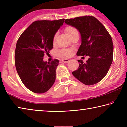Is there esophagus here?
Masks as SVG:
<instances>
[{
    "mask_svg": "<svg viewBox=\"0 0 127 127\" xmlns=\"http://www.w3.org/2000/svg\"><path fill=\"white\" fill-rule=\"evenodd\" d=\"M60 61L62 62H64V63H67L69 62V60L67 59H62L60 60Z\"/></svg>",
    "mask_w": 127,
    "mask_h": 127,
    "instance_id": "1",
    "label": "esophagus"
}]
</instances>
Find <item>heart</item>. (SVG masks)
<instances>
[{"label":"heart","mask_w":127,"mask_h":127,"mask_svg":"<svg viewBox=\"0 0 127 127\" xmlns=\"http://www.w3.org/2000/svg\"><path fill=\"white\" fill-rule=\"evenodd\" d=\"M65 30L66 32L67 33L69 37L72 36L75 33L78 32L76 28L71 26H68L67 27H66ZM55 37L56 35L54 36V41H55ZM72 53L73 51L72 50H70V49H63V50H62L60 51V54L64 56V57H69V56L72 54Z\"/></svg>","instance_id":"obj_1"}]
</instances>
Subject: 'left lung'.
Returning a JSON list of instances; mask_svg holds the SVG:
<instances>
[{
  "mask_svg": "<svg viewBox=\"0 0 127 127\" xmlns=\"http://www.w3.org/2000/svg\"><path fill=\"white\" fill-rule=\"evenodd\" d=\"M65 23L76 28L81 34V44L77 55L89 57L86 63L78 60L79 67L72 72L73 75L86 85L99 82L107 73L113 62V44L110 34L92 16L66 19Z\"/></svg>",
  "mask_w": 127,
  "mask_h": 127,
  "instance_id": "1",
  "label": "left lung"
}]
</instances>
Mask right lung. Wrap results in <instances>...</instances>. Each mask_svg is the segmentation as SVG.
<instances>
[{
	"mask_svg": "<svg viewBox=\"0 0 127 127\" xmlns=\"http://www.w3.org/2000/svg\"><path fill=\"white\" fill-rule=\"evenodd\" d=\"M65 19L36 21L19 37L15 50L17 72L26 87L35 93H44L53 85L59 61H44L53 48V39Z\"/></svg>",
	"mask_w": 127,
	"mask_h": 127,
	"instance_id": "obj_1",
	"label": "right lung"
}]
</instances>
